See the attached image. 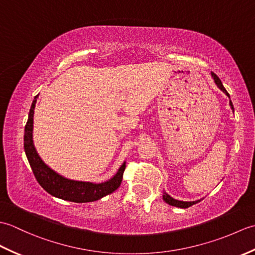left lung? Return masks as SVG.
Returning a JSON list of instances; mask_svg holds the SVG:
<instances>
[{
    "instance_id": "obj_1",
    "label": "left lung",
    "mask_w": 255,
    "mask_h": 255,
    "mask_svg": "<svg viewBox=\"0 0 255 255\" xmlns=\"http://www.w3.org/2000/svg\"><path fill=\"white\" fill-rule=\"evenodd\" d=\"M211 78L214 79V82H215L216 85L218 86V89L223 91L224 93L230 99L229 93H228V92H227V90L224 88L223 83H221V81H220V79L217 77V75H216L214 72H211ZM229 105H230V107H231L232 112H235L234 105H232V102H231V101H229ZM162 197H163V200H164V202H165L166 204H169V205H171V206H175V207H178V208H187V207H189V206H192V205H194V204H197L198 202H200L199 199H198V200H194V202H183V200H177V199H175V198L171 197L170 195L167 194L166 192H163V196H162Z\"/></svg>"
}]
</instances>
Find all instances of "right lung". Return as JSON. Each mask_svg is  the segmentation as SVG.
<instances>
[{"instance_id": "add662e5", "label": "right lung", "mask_w": 255, "mask_h": 255, "mask_svg": "<svg viewBox=\"0 0 255 255\" xmlns=\"http://www.w3.org/2000/svg\"><path fill=\"white\" fill-rule=\"evenodd\" d=\"M37 96L31 103L28 121L25 126L24 149L27 159L30 164L32 173L40 186L52 196L73 203H90L99 200L106 195L115 192L123 180V173L126 167V162L119 167L116 174L110 180L102 183L75 181L64 177L47 165L40 158L35 148L32 140V129H34V112L37 102Z\"/></svg>"}]
</instances>
